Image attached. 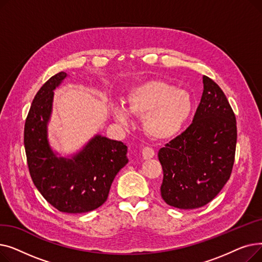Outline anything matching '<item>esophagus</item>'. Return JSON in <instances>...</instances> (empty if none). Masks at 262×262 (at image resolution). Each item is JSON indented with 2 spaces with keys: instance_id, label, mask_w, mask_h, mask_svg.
<instances>
[{
  "instance_id": "34e87169",
  "label": "esophagus",
  "mask_w": 262,
  "mask_h": 262,
  "mask_svg": "<svg viewBox=\"0 0 262 262\" xmlns=\"http://www.w3.org/2000/svg\"><path fill=\"white\" fill-rule=\"evenodd\" d=\"M154 156H155V150L152 147L144 146L142 148V157L144 159H150V158H153Z\"/></svg>"
}]
</instances>
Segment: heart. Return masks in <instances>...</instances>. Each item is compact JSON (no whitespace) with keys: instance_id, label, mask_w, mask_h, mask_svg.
Instances as JSON below:
<instances>
[{"instance_id":"obj_1","label":"heart","mask_w":262,"mask_h":262,"mask_svg":"<svg viewBox=\"0 0 262 262\" xmlns=\"http://www.w3.org/2000/svg\"><path fill=\"white\" fill-rule=\"evenodd\" d=\"M126 107L116 105L115 118L127 123L130 114L143 118L147 135L158 140L176 136L185 126L193 112L194 102L189 92L176 89L169 82L159 79L147 80L132 87L125 96Z\"/></svg>"}]
</instances>
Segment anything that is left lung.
<instances>
[{"label":"left lung","instance_id":"left-lung-1","mask_svg":"<svg viewBox=\"0 0 262 262\" xmlns=\"http://www.w3.org/2000/svg\"><path fill=\"white\" fill-rule=\"evenodd\" d=\"M203 84L193 122L158 152L163 171L161 196L180 209L211 202L229 180L235 161V114L215 81L204 75Z\"/></svg>","mask_w":262,"mask_h":262}]
</instances>
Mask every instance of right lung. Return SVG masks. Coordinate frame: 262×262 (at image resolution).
I'll return each mask as SVG.
<instances>
[{
    "mask_svg": "<svg viewBox=\"0 0 262 262\" xmlns=\"http://www.w3.org/2000/svg\"><path fill=\"white\" fill-rule=\"evenodd\" d=\"M67 73L52 76L33 100L24 125V146L30 174L42 196L57 210L89 212L103 205L118 172L128 162L127 146L95 136L72 159L53 153L47 135L53 90Z\"/></svg>",
    "mask_w": 262,
    "mask_h": 262,
    "instance_id": "right-lung-1",
    "label": "right lung"
}]
</instances>
